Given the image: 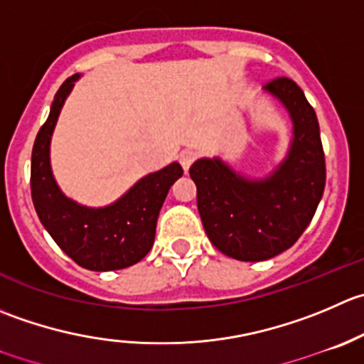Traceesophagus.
<instances>
[{
  "label": "esophagus",
  "mask_w": 364,
  "mask_h": 364,
  "mask_svg": "<svg viewBox=\"0 0 364 364\" xmlns=\"http://www.w3.org/2000/svg\"><path fill=\"white\" fill-rule=\"evenodd\" d=\"M196 151H190V149H186V151H183L181 154H179V164H181V167L185 168V172H188V168H190V165L193 164V160H196Z\"/></svg>",
  "instance_id": "34e87169"
}]
</instances>
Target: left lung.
I'll return each instance as SVG.
<instances>
[{"label": "left lung", "instance_id": "8db88e82", "mask_svg": "<svg viewBox=\"0 0 364 364\" xmlns=\"http://www.w3.org/2000/svg\"><path fill=\"white\" fill-rule=\"evenodd\" d=\"M263 90L294 126L279 165L264 178L240 174L218 156L199 158L190 167L208 238L240 261H264L290 249L311 222L326 186L318 119L304 92L290 77H276Z\"/></svg>", "mask_w": 364, "mask_h": 364}]
</instances>
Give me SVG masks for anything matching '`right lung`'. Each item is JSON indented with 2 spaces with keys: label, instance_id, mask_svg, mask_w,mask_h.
Returning <instances> with one entry per match:
<instances>
[{
  "label": "right lung",
  "instance_id": "add662e5",
  "mask_svg": "<svg viewBox=\"0 0 364 364\" xmlns=\"http://www.w3.org/2000/svg\"><path fill=\"white\" fill-rule=\"evenodd\" d=\"M81 74L67 77L55 94L48 121L31 153V199L46 231L80 267L94 272L121 270L149 252L156 222L171 186L183 176L178 161L144 176L108 206H83L69 199L51 171V136L67 96Z\"/></svg>",
  "mask_w": 364,
  "mask_h": 364
}]
</instances>
